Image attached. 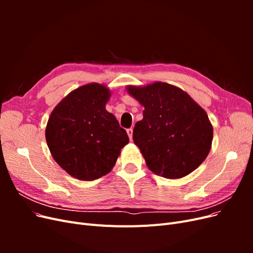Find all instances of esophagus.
Wrapping results in <instances>:
<instances>
[{"label": "esophagus", "instance_id": "obj_1", "mask_svg": "<svg viewBox=\"0 0 253 253\" xmlns=\"http://www.w3.org/2000/svg\"><path fill=\"white\" fill-rule=\"evenodd\" d=\"M126 133H127V135H128L129 140H132V138H133V128H132V127H131V128H127V129H126Z\"/></svg>", "mask_w": 253, "mask_h": 253}]
</instances>
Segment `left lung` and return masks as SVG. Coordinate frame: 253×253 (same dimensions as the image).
<instances>
[{
  "label": "left lung",
  "mask_w": 253,
  "mask_h": 253,
  "mask_svg": "<svg viewBox=\"0 0 253 253\" xmlns=\"http://www.w3.org/2000/svg\"><path fill=\"white\" fill-rule=\"evenodd\" d=\"M127 90L144 106L133 140L149 169L170 179L197 169L208 156L213 138L207 113L182 89L168 83L128 86Z\"/></svg>",
  "instance_id": "1"
}]
</instances>
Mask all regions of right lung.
I'll return each mask as SVG.
<instances>
[{
	"label": "right lung",
	"mask_w": 253,
	"mask_h": 253,
	"mask_svg": "<svg viewBox=\"0 0 253 253\" xmlns=\"http://www.w3.org/2000/svg\"><path fill=\"white\" fill-rule=\"evenodd\" d=\"M110 91L91 83L73 90L50 114L45 137L57 164L73 177L94 180L108 174L128 142L125 128L105 110Z\"/></svg>",
	"instance_id": "right-lung-1"
}]
</instances>
